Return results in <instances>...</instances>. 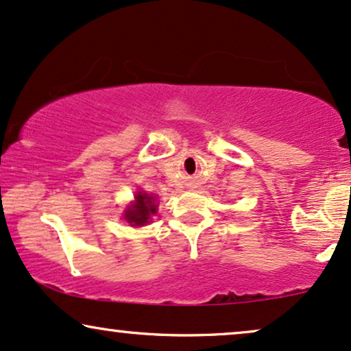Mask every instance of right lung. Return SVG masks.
Segmentation results:
<instances>
[{
	"mask_svg": "<svg viewBox=\"0 0 351 351\" xmlns=\"http://www.w3.org/2000/svg\"><path fill=\"white\" fill-rule=\"evenodd\" d=\"M156 197L143 192H136L135 202L125 209L124 219L129 222L132 227H142L148 224L152 216L156 215Z\"/></svg>",
	"mask_w": 351,
	"mask_h": 351,
	"instance_id": "obj_1",
	"label": "right lung"
}]
</instances>
